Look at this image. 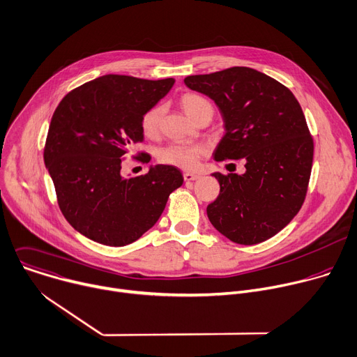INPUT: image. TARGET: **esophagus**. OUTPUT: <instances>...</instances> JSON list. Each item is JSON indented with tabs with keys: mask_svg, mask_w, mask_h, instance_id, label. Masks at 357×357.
I'll use <instances>...</instances> for the list:
<instances>
[{
	"mask_svg": "<svg viewBox=\"0 0 357 357\" xmlns=\"http://www.w3.org/2000/svg\"><path fill=\"white\" fill-rule=\"evenodd\" d=\"M199 176L195 174V173H184V180L185 181H194V180H198Z\"/></svg>",
	"mask_w": 357,
	"mask_h": 357,
	"instance_id": "1",
	"label": "esophagus"
}]
</instances>
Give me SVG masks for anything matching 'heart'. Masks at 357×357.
<instances>
[{"mask_svg": "<svg viewBox=\"0 0 357 357\" xmlns=\"http://www.w3.org/2000/svg\"><path fill=\"white\" fill-rule=\"evenodd\" d=\"M181 105L185 111V114L194 119L198 112H201L205 108H211V104L197 96V94H185L181 98ZM165 108L163 105H155L151 109L145 112L142 116V130L148 137H155L159 133L162 116H163ZM205 153V148L202 145H188V144H173L169 146H165L159 151V160L166 165L177 166L181 169H194L197 167L199 158Z\"/></svg>", "mask_w": 357, "mask_h": 357, "instance_id": "b5f03b06", "label": "heart"}]
</instances>
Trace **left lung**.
Returning a JSON list of instances; mask_svg holds the SVG:
<instances>
[{"instance_id":"1","label":"left lung","mask_w":357,"mask_h":357,"mask_svg":"<svg viewBox=\"0 0 357 357\" xmlns=\"http://www.w3.org/2000/svg\"><path fill=\"white\" fill-rule=\"evenodd\" d=\"M218 107L225 133L213 159H245L243 174L212 173L221 185L206 215L241 245L267 241L300 211L311 176L314 142L301 105L277 80L250 67L184 79Z\"/></svg>"}]
</instances>
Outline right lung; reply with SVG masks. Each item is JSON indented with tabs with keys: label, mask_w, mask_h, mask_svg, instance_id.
Wrapping results in <instances>:
<instances>
[{
	"label": "right lung",
	"mask_w": 357,
	"mask_h": 357,
	"mask_svg": "<svg viewBox=\"0 0 357 357\" xmlns=\"http://www.w3.org/2000/svg\"><path fill=\"white\" fill-rule=\"evenodd\" d=\"M173 84L174 79L105 75L57 105L43 159L64 218L86 238L107 246L137 241L183 184L181 172L169 165L151 166L145 176L121 174V158L144 142L142 116Z\"/></svg>",
	"instance_id": "1"
}]
</instances>
